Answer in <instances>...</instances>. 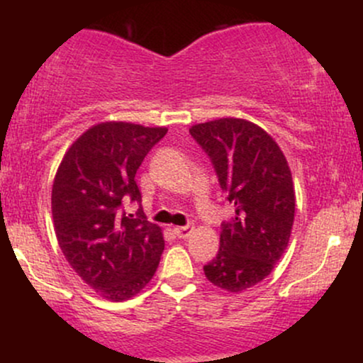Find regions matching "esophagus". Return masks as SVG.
Instances as JSON below:
<instances>
[{
	"label": "esophagus",
	"instance_id": "esophagus-1",
	"mask_svg": "<svg viewBox=\"0 0 363 363\" xmlns=\"http://www.w3.org/2000/svg\"><path fill=\"white\" fill-rule=\"evenodd\" d=\"M194 227L193 225H184V227H176L174 228V234H176L179 239H186V237H189L193 234Z\"/></svg>",
	"mask_w": 363,
	"mask_h": 363
}]
</instances>
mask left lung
<instances>
[{
  "mask_svg": "<svg viewBox=\"0 0 363 363\" xmlns=\"http://www.w3.org/2000/svg\"><path fill=\"white\" fill-rule=\"evenodd\" d=\"M235 208L222 223L218 254L205 264L213 285L242 291L264 280L289 245L295 215L291 172L272 136L245 119L223 118L189 129Z\"/></svg>",
  "mask_w": 363,
  "mask_h": 363,
  "instance_id": "obj_1",
  "label": "left lung"
}]
</instances>
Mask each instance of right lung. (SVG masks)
I'll return each instance as SVG.
<instances>
[{
  "mask_svg": "<svg viewBox=\"0 0 363 363\" xmlns=\"http://www.w3.org/2000/svg\"><path fill=\"white\" fill-rule=\"evenodd\" d=\"M167 128L131 123L91 126L65 153L52 184L57 242L78 277L107 301H128L155 274L164 252L160 227L143 213L135 176Z\"/></svg>",
  "mask_w": 363,
  "mask_h": 363,
  "instance_id": "right-lung-1",
  "label": "right lung"
}]
</instances>
